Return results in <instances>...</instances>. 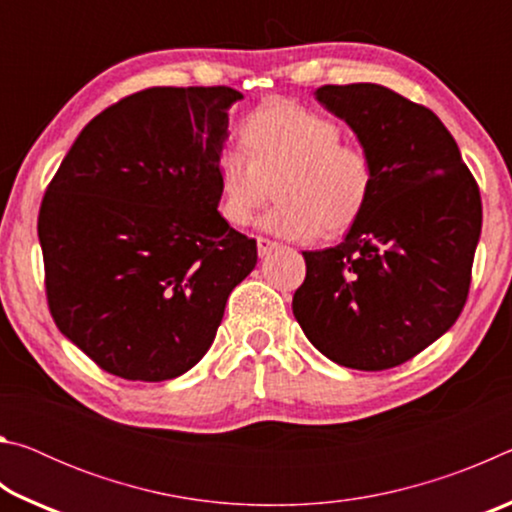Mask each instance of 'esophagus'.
Masks as SVG:
<instances>
[{
	"label": "esophagus",
	"instance_id": "esophagus-1",
	"mask_svg": "<svg viewBox=\"0 0 512 512\" xmlns=\"http://www.w3.org/2000/svg\"><path fill=\"white\" fill-rule=\"evenodd\" d=\"M277 248H280V244H277V241H271V239H266V237H257V253H259V257L271 255L273 250H277Z\"/></svg>",
	"mask_w": 512,
	"mask_h": 512
}]
</instances>
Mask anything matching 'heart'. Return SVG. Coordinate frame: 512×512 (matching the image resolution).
<instances>
[{
  "label": "heart",
  "instance_id": "heart-1",
  "mask_svg": "<svg viewBox=\"0 0 512 512\" xmlns=\"http://www.w3.org/2000/svg\"><path fill=\"white\" fill-rule=\"evenodd\" d=\"M244 151L228 146L214 162L216 207L232 228H246L280 198L262 228L282 239L343 235L366 214L377 167L366 146L341 140V126L320 112L275 101L239 126Z\"/></svg>",
  "mask_w": 512,
  "mask_h": 512
}]
</instances>
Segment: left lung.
I'll return each mask as SVG.
<instances>
[{
  "label": "left lung",
  "mask_w": 512,
  "mask_h": 512,
  "mask_svg": "<svg viewBox=\"0 0 512 512\" xmlns=\"http://www.w3.org/2000/svg\"><path fill=\"white\" fill-rule=\"evenodd\" d=\"M377 167L375 194L339 246L305 250L293 316L314 348L354 370L413 359L456 323L472 282L481 194L429 108L375 83L323 85Z\"/></svg>",
  "instance_id": "obj_1"
}]
</instances>
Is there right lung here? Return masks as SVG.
Segmentation results:
<instances>
[{
	"instance_id": "right-lung-1",
	"label": "right lung",
	"mask_w": 512,
	"mask_h": 512,
	"mask_svg": "<svg viewBox=\"0 0 512 512\" xmlns=\"http://www.w3.org/2000/svg\"><path fill=\"white\" fill-rule=\"evenodd\" d=\"M244 94L149 88L99 112L42 198L56 327L110 375L164 381L210 350L257 241L216 210L214 162Z\"/></svg>"
}]
</instances>
